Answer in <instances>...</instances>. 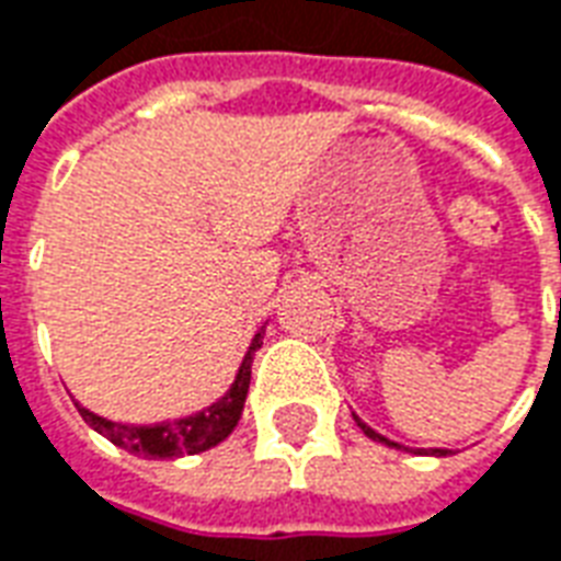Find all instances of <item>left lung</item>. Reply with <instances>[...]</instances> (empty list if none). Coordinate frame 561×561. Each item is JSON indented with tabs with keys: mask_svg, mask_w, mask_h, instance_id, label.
Instances as JSON below:
<instances>
[{
	"mask_svg": "<svg viewBox=\"0 0 561 561\" xmlns=\"http://www.w3.org/2000/svg\"><path fill=\"white\" fill-rule=\"evenodd\" d=\"M355 423L360 425V432H364L366 437H373V440H378V444L399 446V444H393V440H387L385 435H378V432H373V428H369V425H366V423H360V420H357V416H355ZM399 449H402V446H399ZM432 456H446V449H432Z\"/></svg>",
	"mask_w": 561,
	"mask_h": 561,
	"instance_id": "8db88e82",
	"label": "left lung"
}]
</instances>
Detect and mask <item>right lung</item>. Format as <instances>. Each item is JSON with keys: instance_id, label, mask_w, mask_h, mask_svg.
Segmentation results:
<instances>
[{"instance_id": "add662e5", "label": "right lung", "mask_w": 561, "mask_h": 561, "mask_svg": "<svg viewBox=\"0 0 561 561\" xmlns=\"http://www.w3.org/2000/svg\"><path fill=\"white\" fill-rule=\"evenodd\" d=\"M263 345V328L256 331L251 345H248V355L236 373V381L230 385L218 402H213L204 411H197L192 416L174 420V423H156V425H124L112 423L105 416H96L94 411H88L76 402L79 414L85 420L94 432L108 437L112 444L126 449V453H136L145 458H180V456H197L206 453L225 440L239 423L242 408H245L248 385H251V364H254L256 348Z\"/></svg>"}]
</instances>
